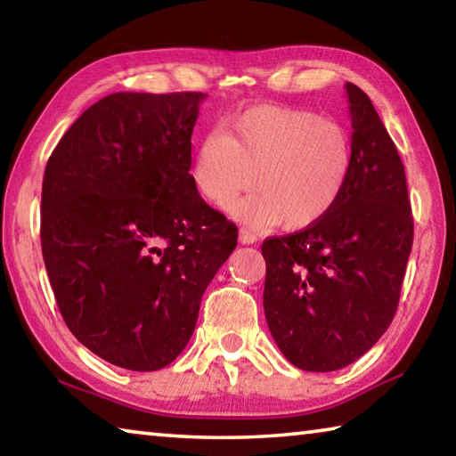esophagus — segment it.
I'll return each instance as SVG.
<instances>
[{"label": "esophagus", "mask_w": 456, "mask_h": 456, "mask_svg": "<svg viewBox=\"0 0 456 456\" xmlns=\"http://www.w3.org/2000/svg\"><path fill=\"white\" fill-rule=\"evenodd\" d=\"M239 241H241L243 245H253V243H257V235L253 233V231L241 227L239 229Z\"/></svg>", "instance_id": "1"}]
</instances>
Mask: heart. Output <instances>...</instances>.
<instances>
[{"instance_id": "obj_1", "label": "heart", "mask_w": 456, "mask_h": 456, "mask_svg": "<svg viewBox=\"0 0 456 456\" xmlns=\"http://www.w3.org/2000/svg\"><path fill=\"white\" fill-rule=\"evenodd\" d=\"M352 168L350 134L338 120L312 110L253 106L200 138L191 181L223 207L256 181L257 189L227 207L251 227H305L338 203Z\"/></svg>"}]
</instances>
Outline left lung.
<instances>
[{
	"label": "left lung",
	"instance_id": "1",
	"mask_svg": "<svg viewBox=\"0 0 456 456\" xmlns=\"http://www.w3.org/2000/svg\"><path fill=\"white\" fill-rule=\"evenodd\" d=\"M346 94L352 168L338 203L304 231L261 245L269 331L307 372L348 366L382 338L412 249L403 160L364 92L346 82Z\"/></svg>",
	"mask_w": 456,
	"mask_h": 456
}]
</instances>
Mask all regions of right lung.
I'll use <instances>...</instances> for the list:
<instances>
[{"instance_id":"right-lung-1","label":"right lung","mask_w":456,"mask_h":456,"mask_svg":"<svg viewBox=\"0 0 456 456\" xmlns=\"http://www.w3.org/2000/svg\"><path fill=\"white\" fill-rule=\"evenodd\" d=\"M203 92H117L61 136L42 183V253L61 318L114 366L152 372L189 344L235 223L191 181Z\"/></svg>"}]
</instances>
